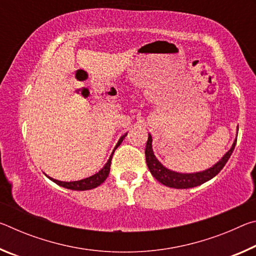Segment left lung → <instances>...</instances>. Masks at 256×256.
<instances>
[{
  "label": "left lung",
  "instance_id": "left-lung-1",
  "mask_svg": "<svg viewBox=\"0 0 256 256\" xmlns=\"http://www.w3.org/2000/svg\"><path fill=\"white\" fill-rule=\"evenodd\" d=\"M236 140L234 141L232 148L229 149L226 154H224V157L219 160L218 162L214 166L210 167L209 170H206L203 172H190V174H182V172H172L168 170L164 166V164L156 158L152 150V136L149 134L148 141H146V166H148L149 170L152 176L157 180L159 183L168 186V188H196V186L201 185L206 182L214 178L216 175H218V172L222 170L224 164L228 162V159L230 158L234 149L236 146Z\"/></svg>",
  "mask_w": 256,
  "mask_h": 256
}]
</instances>
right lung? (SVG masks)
Instances as JSON below:
<instances>
[{
    "instance_id": "right-lung-1",
    "label": "right lung",
    "mask_w": 256,
    "mask_h": 256,
    "mask_svg": "<svg viewBox=\"0 0 256 256\" xmlns=\"http://www.w3.org/2000/svg\"><path fill=\"white\" fill-rule=\"evenodd\" d=\"M126 136V134H124L123 136H120V138L118 142V144H116L114 151L116 150V148L122 144L124 138ZM114 151H112V156L110 157V159H108V162H106L105 166H104L100 170H99L98 172H96V174H94L92 176H89L86 177V178H84V180H73V182H62V180H54L52 178V177L47 176L50 180H53L54 183H56L60 186H62V188H68V190H92L94 188H97V186L100 185L102 183H104L105 182V180L107 178L108 174H110V164H112V154H114Z\"/></svg>"
}]
</instances>
